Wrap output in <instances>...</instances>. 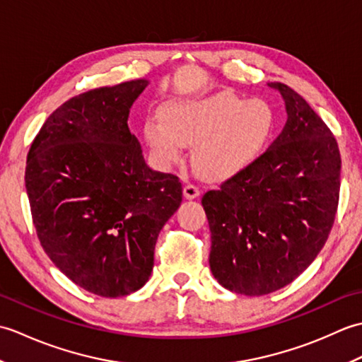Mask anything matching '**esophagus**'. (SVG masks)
Here are the masks:
<instances>
[{"mask_svg": "<svg viewBox=\"0 0 362 362\" xmlns=\"http://www.w3.org/2000/svg\"><path fill=\"white\" fill-rule=\"evenodd\" d=\"M183 194H185L187 199H196L199 194H201V189H199V187L193 185V183H188V185H185V188H183Z\"/></svg>", "mask_w": 362, "mask_h": 362, "instance_id": "34e87169", "label": "esophagus"}]
</instances>
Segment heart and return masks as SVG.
<instances>
[{"mask_svg": "<svg viewBox=\"0 0 362 362\" xmlns=\"http://www.w3.org/2000/svg\"><path fill=\"white\" fill-rule=\"evenodd\" d=\"M275 115L261 98L232 91L169 103L163 118L152 117L144 135L160 163L174 165L192 144L193 166L206 179L224 180L249 168L271 140Z\"/></svg>", "mask_w": 362, "mask_h": 362, "instance_id": "1", "label": "heart"}]
</instances>
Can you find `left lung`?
I'll list each match as a JSON object with an SVG mask.
<instances>
[{
	"label": "left lung",
	"mask_w": 362,
	"mask_h": 362,
	"mask_svg": "<svg viewBox=\"0 0 362 362\" xmlns=\"http://www.w3.org/2000/svg\"><path fill=\"white\" fill-rule=\"evenodd\" d=\"M288 121L244 171L206 191L210 269L222 286L264 296L308 267L328 240L339 204L341 153L332 130L281 82Z\"/></svg>",
	"instance_id": "left-lung-1"
}]
</instances>
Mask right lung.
I'll return each mask as SVG.
<instances>
[{"label": "right lung", "mask_w": 362, "mask_h": 362, "mask_svg": "<svg viewBox=\"0 0 362 362\" xmlns=\"http://www.w3.org/2000/svg\"><path fill=\"white\" fill-rule=\"evenodd\" d=\"M146 79L86 91L54 110L26 160V191L46 255L78 286L122 297L149 280L182 183L146 165L127 126Z\"/></svg>", "instance_id": "right-lung-1"}]
</instances>
